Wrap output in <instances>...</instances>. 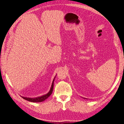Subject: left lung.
<instances>
[{
  "label": "left lung",
  "mask_w": 124,
  "mask_h": 124,
  "mask_svg": "<svg viewBox=\"0 0 124 124\" xmlns=\"http://www.w3.org/2000/svg\"><path fill=\"white\" fill-rule=\"evenodd\" d=\"M84 98V99H86V98Z\"/></svg>",
  "instance_id": "obj_1"
}]
</instances>
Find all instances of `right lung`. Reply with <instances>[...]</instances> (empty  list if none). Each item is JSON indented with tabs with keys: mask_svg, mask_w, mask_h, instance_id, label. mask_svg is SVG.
Instances as JSON below:
<instances>
[{
	"mask_svg": "<svg viewBox=\"0 0 124 124\" xmlns=\"http://www.w3.org/2000/svg\"><path fill=\"white\" fill-rule=\"evenodd\" d=\"M55 77H56V76L54 78L53 82H52V84L51 87L50 88V91L46 93V94L43 95L42 96H40V97H36V98H29V97H28L27 98V97H22V98L28 101H30V102H42V101H44L52 94V92H53V87H54V81L55 80Z\"/></svg>",
	"mask_w": 124,
	"mask_h": 124,
	"instance_id": "1",
	"label": "right lung"
}]
</instances>
